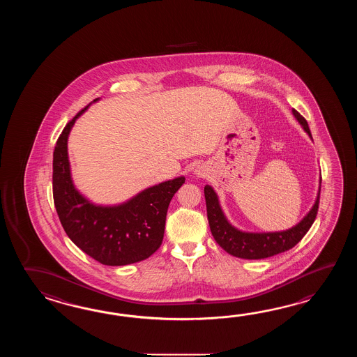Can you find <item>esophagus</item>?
<instances>
[{
    "instance_id": "34e87169",
    "label": "esophagus",
    "mask_w": 357,
    "mask_h": 357,
    "mask_svg": "<svg viewBox=\"0 0 357 357\" xmlns=\"http://www.w3.org/2000/svg\"><path fill=\"white\" fill-rule=\"evenodd\" d=\"M195 174H197V175L203 176V171H202V169H200V168H199V169H197V171H195Z\"/></svg>"
}]
</instances>
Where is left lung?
Listing matches in <instances>:
<instances>
[{"label":"left lung","mask_w":357,"mask_h":357,"mask_svg":"<svg viewBox=\"0 0 357 357\" xmlns=\"http://www.w3.org/2000/svg\"><path fill=\"white\" fill-rule=\"evenodd\" d=\"M292 114L296 117L298 123L303 126L305 132L311 137L310 129L306 120L296 109H292ZM321 182V178L320 181ZM205 203H206V215L209 220V227L212 231L213 237L220 248L228 254L236 258L241 259H264L277 255L280 252L292 249L296 243L301 241L303 236L309 231L314 223L319 208L320 197V185H319L318 197L315 203L311 206L309 213L296 226L289 228L286 231L277 232H245L234 227L228 222L225 213L220 208L218 195L213 190L211 185H205Z\"/></svg>","instance_id":"left-lung-1"}]
</instances>
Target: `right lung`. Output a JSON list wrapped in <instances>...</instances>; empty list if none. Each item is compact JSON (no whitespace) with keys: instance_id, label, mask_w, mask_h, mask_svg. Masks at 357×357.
Here are the masks:
<instances>
[{"instance_id":"right-lung-1","label":"right lung","mask_w":357,"mask_h":357,"mask_svg":"<svg viewBox=\"0 0 357 357\" xmlns=\"http://www.w3.org/2000/svg\"><path fill=\"white\" fill-rule=\"evenodd\" d=\"M88 107L68 122L54 146V206L65 232L79 249L105 266H128L160 249L168 205L185 177L160 182L121 204L91 203L73 182L68 153L70 131Z\"/></svg>"}]
</instances>
